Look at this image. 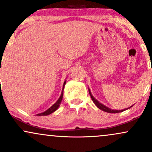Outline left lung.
Masks as SVG:
<instances>
[{"label":"left lung","instance_id":"obj_1","mask_svg":"<svg viewBox=\"0 0 152 152\" xmlns=\"http://www.w3.org/2000/svg\"><path fill=\"white\" fill-rule=\"evenodd\" d=\"M88 92H89V94H90L91 97L92 101H93V102L94 103V104H95V105L99 109L102 110V111H106V112H107V113H111V114H116V113L122 112V111H126V109H130V108L132 107V106H133V105H132V106H131L130 107L127 108V109H122V110L111 109H110V108L107 107V106H106L105 105H104V104H102V103H100L98 100H96V99L94 98V97L93 96V95L91 94V92L89 88H88Z\"/></svg>","mask_w":152,"mask_h":152}]
</instances>
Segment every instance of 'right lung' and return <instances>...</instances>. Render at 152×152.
Wrapping results in <instances>:
<instances>
[{"label":"right lung","mask_w":152,"mask_h":152,"mask_svg":"<svg viewBox=\"0 0 152 152\" xmlns=\"http://www.w3.org/2000/svg\"><path fill=\"white\" fill-rule=\"evenodd\" d=\"M66 83V81H64V86H63V89H62V91H61V94L60 97H59L58 100H57V102L55 103V104H53L49 109H48L46 110V111H45L44 112H42V113H40V114H36V116H47V115H49L50 114H52V113H53L54 111H56L57 109H58V107L60 106V104L62 102V99H63V95H64V86H65V84Z\"/></svg>","instance_id":"add662e5"}]
</instances>
